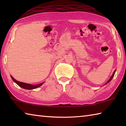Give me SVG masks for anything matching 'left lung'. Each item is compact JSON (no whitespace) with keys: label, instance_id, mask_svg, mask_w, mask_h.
<instances>
[{"label":"left lung","instance_id":"8db88e82","mask_svg":"<svg viewBox=\"0 0 126 126\" xmlns=\"http://www.w3.org/2000/svg\"><path fill=\"white\" fill-rule=\"evenodd\" d=\"M116 69H115V70H114V71L113 72V74H112V76H111V77H110V79H109V80H108L107 81V82H106V83H105V84H104V85H105V84H107V83H109V82H110V80H111L112 79V78H113V77H114V74H115V72H116Z\"/></svg>","mask_w":126,"mask_h":126}]
</instances>
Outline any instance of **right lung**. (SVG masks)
<instances>
[{
  "instance_id": "obj_1",
  "label": "right lung",
  "mask_w": 126,
  "mask_h": 126,
  "mask_svg": "<svg viewBox=\"0 0 126 126\" xmlns=\"http://www.w3.org/2000/svg\"><path fill=\"white\" fill-rule=\"evenodd\" d=\"M10 77H11V78L13 79V80L14 82L18 84L19 86H20V87H22V88L25 89H33L37 88H38V87L41 86L42 84H43V83H44V82H43L41 83H39V84H38L36 85H33V84H31L29 83H26L19 82V81L16 80V79H15L12 76H10Z\"/></svg>"
}]
</instances>
